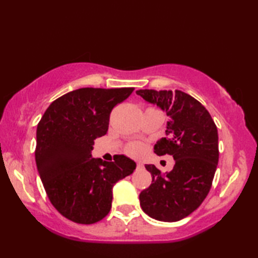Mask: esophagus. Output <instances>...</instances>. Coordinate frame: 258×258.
<instances>
[{"label": "esophagus", "instance_id": "1", "mask_svg": "<svg viewBox=\"0 0 258 258\" xmlns=\"http://www.w3.org/2000/svg\"><path fill=\"white\" fill-rule=\"evenodd\" d=\"M136 165H138V167H142V166H143V164H142L141 162H139L138 164H136Z\"/></svg>", "mask_w": 258, "mask_h": 258}]
</instances>
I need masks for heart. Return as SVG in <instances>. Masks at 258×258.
Returning <instances> with one entry per match:
<instances>
[{"instance_id":"b5f03b06","label":"heart","mask_w":258,"mask_h":258,"mask_svg":"<svg viewBox=\"0 0 258 258\" xmlns=\"http://www.w3.org/2000/svg\"><path fill=\"white\" fill-rule=\"evenodd\" d=\"M125 151L128 155L138 157V156H141L142 154H143L144 146L140 144V143H132V144H130L127 147H126Z\"/></svg>"}]
</instances>
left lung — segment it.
I'll return each instance as SVG.
<instances>
[{
    "label": "left lung",
    "mask_w": 258,
    "mask_h": 258,
    "mask_svg": "<svg viewBox=\"0 0 258 258\" xmlns=\"http://www.w3.org/2000/svg\"><path fill=\"white\" fill-rule=\"evenodd\" d=\"M136 94L166 112V138L157 141L154 153L175 160L168 173L145 165L152 184L141 191V207L154 220L180 221L200 207L211 189L220 155L217 127L207 109L182 91L139 90Z\"/></svg>",
    "instance_id": "obj_1"
}]
</instances>
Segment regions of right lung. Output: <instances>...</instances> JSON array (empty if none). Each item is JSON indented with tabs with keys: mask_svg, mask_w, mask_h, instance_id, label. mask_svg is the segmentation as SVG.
I'll return each instance as SVG.
<instances>
[{
	"mask_svg": "<svg viewBox=\"0 0 258 258\" xmlns=\"http://www.w3.org/2000/svg\"><path fill=\"white\" fill-rule=\"evenodd\" d=\"M134 87H84L51 103L36 128L35 162L48 200L68 220L94 224L112 207V188L134 172L124 155L114 162L93 158L94 141L105 135L109 114Z\"/></svg>",
	"mask_w": 258,
	"mask_h": 258,
	"instance_id": "add662e5",
	"label": "right lung"
}]
</instances>
